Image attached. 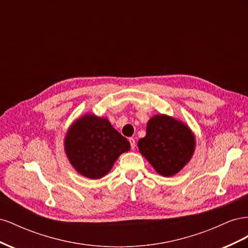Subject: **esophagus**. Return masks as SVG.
<instances>
[{
	"label": "esophagus",
	"mask_w": 248,
	"mask_h": 248,
	"mask_svg": "<svg viewBox=\"0 0 248 248\" xmlns=\"http://www.w3.org/2000/svg\"><path fill=\"white\" fill-rule=\"evenodd\" d=\"M128 140H129V142H130L131 149H134V147H136V140H134L133 138H129Z\"/></svg>",
	"instance_id": "1"
}]
</instances>
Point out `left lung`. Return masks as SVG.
<instances>
[{
	"label": "left lung",
	"mask_w": 248,
	"mask_h": 248,
	"mask_svg": "<svg viewBox=\"0 0 248 248\" xmlns=\"http://www.w3.org/2000/svg\"><path fill=\"white\" fill-rule=\"evenodd\" d=\"M138 147L159 175L171 177L190 161L196 138L184 122L159 114L148 121L146 137L139 140Z\"/></svg>",
	"instance_id": "obj_1"
}]
</instances>
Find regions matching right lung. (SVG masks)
I'll return each instance as SVG.
<instances>
[{"instance_id":"1","label":"right lung","mask_w":248,"mask_h":248,"mask_svg":"<svg viewBox=\"0 0 248 248\" xmlns=\"http://www.w3.org/2000/svg\"><path fill=\"white\" fill-rule=\"evenodd\" d=\"M64 149L78 174L95 180L108 174L118 157L129 151L130 144L111 126L108 118L89 112L70 125Z\"/></svg>"}]
</instances>
